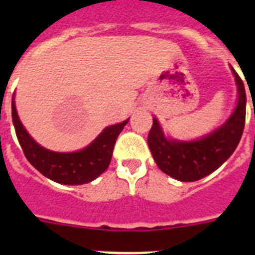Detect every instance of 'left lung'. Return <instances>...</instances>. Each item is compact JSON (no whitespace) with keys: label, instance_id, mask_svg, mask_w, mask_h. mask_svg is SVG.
Wrapping results in <instances>:
<instances>
[{"label":"left lung","instance_id":"1","mask_svg":"<svg viewBox=\"0 0 255 255\" xmlns=\"http://www.w3.org/2000/svg\"><path fill=\"white\" fill-rule=\"evenodd\" d=\"M239 89V101L233 116L224 126L195 141H175L164 138L158 121L153 119L148 147L155 163L168 176L180 181H197L217 170L238 147L247 115L244 83L233 69Z\"/></svg>","mask_w":255,"mask_h":255}]
</instances>
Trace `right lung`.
<instances>
[{
	"mask_svg": "<svg viewBox=\"0 0 255 255\" xmlns=\"http://www.w3.org/2000/svg\"><path fill=\"white\" fill-rule=\"evenodd\" d=\"M11 111L17 140L26 159L42 175L65 185H80L91 182L105 172L111 162L117 136L129 121L126 120L106 128L93 143L79 152L57 153L44 149L30 138L17 117L13 100Z\"/></svg>",
	"mask_w": 255,
	"mask_h": 255,
	"instance_id": "1",
	"label": "right lung"
}]
</instances>
